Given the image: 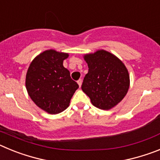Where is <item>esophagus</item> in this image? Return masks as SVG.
Returning a JSON list of instances; mask_svg holds the SVG:
<instances>
[{
	"label": "esophagus",
	"instance_id": "1",
	"mask_svg": "<svg viewBox=\"0 0 160 160\" xmlns=\"http://www.w3.org/2000/svg\"><path fill=\"white\" fill-rule=\"evenodd\" d=\"M77 82H78V84L79 87H81L82 83V79H78V80Z\"/></svg>",
	"mask_w": 160,
	"mask_h": 160
}]
</instances>
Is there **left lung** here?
<instances>
[{
	"label": "left lung",
	"instance_id": "1",
	"mask_svg": "<svg viewBox=\"0 0 160 160\" xmlns=\"http://www.w3.org/2000/svg\"><path fill=\"white\" fill-rule=\"evenodd\" d=\"M88 73L82 85L94 107L109 110L125 97L129 89L130 77L123 63L112 53L98 50L84 56Z\"/></svg>",
	"mask_w": 160,
	"mask_h": 160
}]
</instances>
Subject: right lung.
<instances>
[{"label":"right lung","instance_id":"1","mask_svg":"<svg viewBox=\"0 0 160 160\" xmlns=\"http://www.w3.org/2000/svg\"><path fill=\"white\" fill-rule=\"evenodd\" d=\"M68 56L53 49L44 51L33 59L26 73L25 86L29 97L49 114L65 111L78 88L70 71L63 66Z\"/></svg>","mask_w":160,"mask_h":160}]
</instances>
